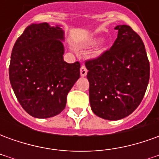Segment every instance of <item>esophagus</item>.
Segmentation results:
<instances>
[{
	"instance_id": "esophagus-1",
	"label": "esophagus",
	"mask_w": 159,
	"mask_h": 159,
	"mask_svg": "<svg viewBox=\"0 0 159 159\" xmlns=\"http://www.w3.org/2000/svg\"><path fill=\"white\" fill-rule=\"evenodd\" d=\"M80 72H81V76H86L87 73H88V70L84 66H83L81 67V69H80Z\"/></svg>"
}]
</instances>
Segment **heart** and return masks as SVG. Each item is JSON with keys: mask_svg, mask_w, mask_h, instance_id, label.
Masks as SVG:
<instances>
[{"mask_svg": "<svg viewBox=\"0 0 159 159\" xmlns=\"http://www.w3.org/2000/svg\"><path fill=\"white\" fill-rule=\"evenodd\" d=\"M98 42H99V38H92V39L89 40V41L87 42V45H94V44L97 43ZM102 53H103V47L100 45L98 46L96 48L93 50V52H92V55H93V57H94V58H97V57H100Z\"/></svg>", "mask_w": 159, "mask_h": 159, "instance_id": "b5f03b06", "label": "heart"}]
</instances>
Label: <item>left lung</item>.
<instances>
[{
  "instance_id": "8db88e82",
  "label": "left lung",
  "mask_w": 159,
  "mask_h": 159,
  "mask_svg": "<svg viewBox=\"0 0 159 159\" xmlns=\"http://www.w3.org/2000/svg\"><path fill=\"white\" fill-rule=\"evenodd\" d=\"M115 30L118 34L111 48L85 63L91 109L107 120L122 119L132 113L143 99L150 76L140 36L126 25Z\"/></svg>"
}]
</instances>
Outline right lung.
Masks as SVG:
<instances>
[{
    "label": "right lung",
    "mask_w": 159,
    "mask_h": 159,
    "mask_svg": "<svg viewBox=\"0 0 159 159\" xmlns=\"http://www.w3.org/2000/svg\"><path fill=\"white\" fill-rule=\"evenodd\" d=\"M64 30L48 23L29 25L16 41L9 79L19 104L36 118L54 117L80 77V63L64 60Z\"/></svg>",
    "instance_id": "obj_1"
}]
</instances>
